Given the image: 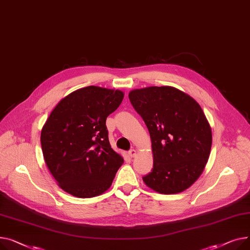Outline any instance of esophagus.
Instances as JSON below:
<instances>
[{"label": "esophagus", "instance_id": "obj_1", "mask_svg": "<svg viewBox=\"0 0 250 250\" xmlns=\"http://www.w3.org/2000/svg\"><path fill=\"white\" fill-rule=\"evenodd\" d=\"M128 155H129L130 157H134V156L136 155V150H135V149H130V150L128 151Z\"/></svg>", "mask_w": 250, "mask_h": 250}]
</instances>
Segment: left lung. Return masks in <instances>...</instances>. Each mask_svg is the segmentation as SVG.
Returning <instances> with one entry per match:
<instances>
[{
    "label": "left lung",
    "mask_w": 250,
    "mask_h": 250,
    "mask_svg": "<svg viewBox=\"0 0 250 250\" xmlns=\"http://www.w3.org/2000/svg\"><path fill=\"white\" fill-rule=\"evenodd\" d=\"M129 100L152 143L153 168L143 182L160 194L183 192L198 180L211 151V127L202 108L172 86L134 90Z\"/></svg>",
    "instance_id": "8db88e82"
}]
</instances>
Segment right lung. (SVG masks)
<instances>
[{"label":"right lung","mask_w":250,"mask_h":250,"mask_svg":"<svg viewBox=\"0 0 250 250\" xmlns=\"http://www.w3.org/2000/svg\"><path fill=\"white\" fill-rule=\"evenodd\" d=\"M124 98L118 90L89 85L72 92L53 109L41 131L45 164L66 193L99 196L124 163L109 142L107 117Z\"/></svg>","instance_id":"right-lung-1"}]
</instances>
